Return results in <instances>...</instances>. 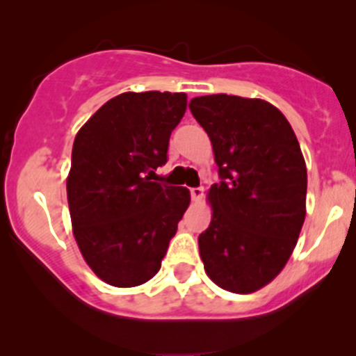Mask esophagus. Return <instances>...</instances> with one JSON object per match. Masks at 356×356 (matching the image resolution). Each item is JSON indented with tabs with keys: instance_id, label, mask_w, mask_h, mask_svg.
Returning <instances> with one entry per match:
<instances>
[{
	"instance_id": "34e87169",
	"label": "esophagus",
	"mask_w": 356,
	"mask_h": 356,
	"mask_svg": "<svg viewBox=\"0 0 356 356\" xmlns=\"http://www.w3.org/2000/svg\"><path fill=\"white\" fill-rule=\"evenodd\" d=\"M203 195H204V189L203 188H193L191 189V198H193V201H196V203H198V201H201V198H203Z\"/></svg>"
}]
</instances>
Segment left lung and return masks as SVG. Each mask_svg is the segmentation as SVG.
<instances>
[{
    "label": "left lung",
    "mask_w": 356,
    "mask_h": 356,
    "mask_svg": "<svg viewBox=\"0 0 356 356\" xmlns=\"http://www.w3.org/2000/svg\"><path fill=\"white\" fill-rule=\"evenodd\" d=\"M220 182L208 191L213 213L198 238L208 277L231 293L267 286L289 260L305 222L307 165L289 122L264 99L193 98Z\"/></svg>",
    "instance_id": "8db88e82"
}]
</instances>
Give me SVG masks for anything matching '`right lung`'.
Listing matches in <instances>:
<instances>
[{
    "mask_svg": "<svg viewBox=\"0 0 356 356\" xmlns=\"http://www.w3.org/2000/svg\"><path fill=\"white\" fill-rule=\"evenodd\" d=\"M184 92H122L77 132L67 179L75 241L106 284L134 288L160 270L189 189L152 181L184 117Z\"/></svg>",
    "mask_w": 356,
    "mask_h": 356,
    "instance_id": "right-lung-1",
    "label": "right lung"
}]
</instances>
